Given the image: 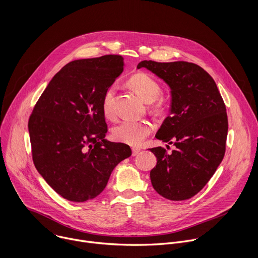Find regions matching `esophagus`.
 <instances>
[{
	"label": "esophagus",
	"instance_id": "obj_1",
	"mask_svg": "<svg viewBox=\"0 0 258 258\" xmlns=\"http://www.w3.org/2000/svg\"><path fill=\"white\" fill-rule=\"evenodd\" d=\"M140 151H141V149H139V148H133V149H132V152H133V156H136V155H138Z\"/></svg>",
	"mask_w": 258,
	"mask_h": 258
}]
</instances>
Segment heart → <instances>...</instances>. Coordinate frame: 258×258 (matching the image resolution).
Masks as SVG:
<instances>
[{
    "label": "heart",
    "mask_w": 258,
    "mask_h": 258,
    "mask_svg": "<svg viewBox=\"0 0 258 258\" xmlns=\"http://www.w3.org/2000/svg\"><path fill=\"white\" fill-rule=\"evenodd\" d=\"M130 86L137 94L147 103L156 101L160 94L161 88L158 82L151 76L144 72H139L128 80ZM115 96V88L109 87L104 93L102 99V111L106 118L112 119L115 116L113 101ZM154 109L161 108V103H155ZM152 132V124L147 120L124 119L112 128V137L115 141L127 144L130 146H139Z\"/></svg>",
    "instance_id": "obj_1"
}]
</instances>
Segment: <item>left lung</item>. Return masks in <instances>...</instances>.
Returning a JSON list of instances; mask_svg holds the SVG:
<instances>
[{
	"label": "left lung",
	"instance_id": "1",
	"mask_svg": "<svg viewBox=\"0 0 258 258\" xmlns=\"http://www.w3.org/2000/svg\"><path fill=\"white\" fill-rule=\"evenodd\" d=\"M170 89V115L155 138L175 146L167 154L162 147L150 149L156 166L150 171L154 190L181 201L195 196L222 162L228 136L226 105L213 79L194 63L141 61Z\"/></svg>",
	"mask_w": 258,
	"mask_h": 258
}]
</instances>
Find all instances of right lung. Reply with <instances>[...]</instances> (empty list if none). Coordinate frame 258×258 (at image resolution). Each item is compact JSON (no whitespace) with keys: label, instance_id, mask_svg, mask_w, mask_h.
<instances>
[{"label":"right lung","instance_id":"obj_1","mask_svg":"<svg viewBox=\"0 0 258 258\" xmlns=\"http://www.w3.org/2000/svg\"><path fill=\"white\" fill-rule=\"evenodd\" d=\"M123 67L118 55L71 61L33 108L28 132L34 166L64 199L84 202L97 197L115 166L132 155L127 145L104 139L102 99Z\"/></svg>","mask_w":258,"mask_h":258}]
</instances>
